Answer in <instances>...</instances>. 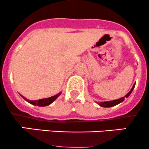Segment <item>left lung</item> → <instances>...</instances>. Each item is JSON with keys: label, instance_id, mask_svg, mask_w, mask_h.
Masks as SVG:
<instances>
[{"label": "left lung", "instance_id": "8db88e82", "mask_svg": "<svg viewBox=\"0 0 149 149\" xmlns=\"http://www.w3.org/2000/svg\"><path fill=\"white\" fill-rule=\"evenodd\" d=\"M135 85H136V84L133 85V88H131V90H130V91H129L128 93H127V94H126L125 97H122V98L119 99V100H112V101H109V102H100V105L101 107H113V106H115V105L118 104H120L122 102H123L125 100V97H128L129 96H130V94H131V92L133 91V88H134L135 87Z\"/></svg>", "mask_w": 149, "mask_h": 149}]
</instances>
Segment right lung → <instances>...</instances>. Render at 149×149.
Listing matches in <instances>:
<instances>
[{
	"label": "right lung",
	"instance_id": "add662e5",
	"mask_svg": "<svg viewBox=\"0 0 149 149\" xmlns=\"http://www.w3.org/2000/svg\"><path fill=\"white\" fill-rule=\"evenodd\" d=\"M61 93H59V94H56L55 96H52V97H49V98H47V99H42V100H35V101H31V100H29L27 99H26L25 97H24L23 96H22L24 99L26 101H27L28 102H29L31 104H34V105H37V106H40V107H45L47 106V105L50 104L51 103L53 102L60 95H61Z\"/></svg>",
	"mask_w": 149,
	"mask_h": 149
}]
</instances>
